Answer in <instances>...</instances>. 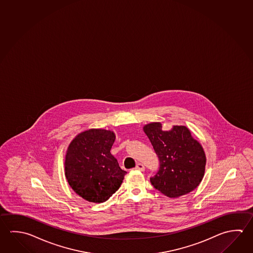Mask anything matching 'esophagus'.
I'll use <instances>...</instances> for the list:
<instances>
[{
    "mask_svg": "<svg viewBox=\"0 0 253 253\" xmlns=\"http://www.w3.org/2000/svg\"><path fill=\"white\" fill-rule=\"evenodd\" d=\"M135 169H138V170H144V169H145V167H144V165H143L141 163H138V164L136 165Z\"/></svg>",
    "mask_w": 253,
    "mask_h": 253,
    "instance_id": "esophagus-1",
    "label": "esophagus"
}]
</instances>
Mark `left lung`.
I'll return each instance as SVG.
<instances>
[{
    "label": "left lung",
    "instance_id": "1",
    "mask_svg": "<svg viewBox=\"0 0 253 253\" xmlns=\"http://www.w3.org/2000/svg\"><path fill=\"white\" fill-rule=\"evenodd\" d=\"M144 131L160 162L158 171L150 177L155 189L176 198L199 186L206 158L203 147L191 136L188 128L176 125L171 130L164 131L160 123H153L146 125Z\"/></svg>",
    "mask_w": 253,
    "mask_h": 253
}]
</instances>
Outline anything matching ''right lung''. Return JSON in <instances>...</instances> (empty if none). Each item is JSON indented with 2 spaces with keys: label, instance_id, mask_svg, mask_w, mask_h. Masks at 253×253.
I'll return each instance as SVG.
<instances>
[{
  "label": "right lung",
  "instance_id": "right-lung-1",
  "mask_svg": "<svg viewBox=\"0 0 253 253\" xmlns=\"http://www.w3.org/2000/svg\"><path fill=\"white\" fill-rule=\"evenodd\" d=\"M115 133L91 128L76 136L66 155L68 184L84 199L100 204L119 189L127 173L111 155Z\"/></svg>",
  "mask_w": 253,
  "mask_h": 253
}]
</instances>
